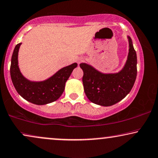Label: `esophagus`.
Here are the masks:
<instances>
[{
  "label": "esophagus",
  "mask_w": 158,
  "mask_h": 158,
  "mask_svg": "<svg viewBox=\"0 0 158 158\" xmlns=\"http://www.w3.org/2000/svg\"><path fill=\"white\" fill-rule=\"evenodd\" d=\"M83 58H79L78 59H77V63H78V64H80V63L82 62V61H83Z\"/></svg>",
  "instance_id": "1"
}]
</instances>
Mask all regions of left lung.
<instances>
[{
  "instance_id": "8db88e82",
  "label": "left lung",
  "mask_w": 158,
  "mask_h": 158,
  "mask_svg": "<svg viewBox=\"0 0 158 158\" xmlns=\"http://www.w3.org/2000/svg\"><path fill=\"white\" fill-rule=\"evenodd\" d=\"M129 52L126 63L118 73L104 74L85 63L80 64L83 71L84 91L90 101L101 106L113 105L121 101L132 89L136 78V53L128 36Z\"/></svg>"
}]
</instances>
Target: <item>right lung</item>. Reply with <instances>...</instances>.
Returning <instances> with one entry per match:
<instances>
[{
    "label": "right lung",
    "mask_w": 158,
    "mask_h": 158,
    "mask_svg": "<svg viewBox=\"0 0 158 158\" xmlns=\"http://www.w3.org/2000/svg\"><path fill=\"white\" fill-rule=\"evenodd\" d=\"M21 44H18L14 48L10 67L11 81L16 91L27 101L38 105L56 101L64 92L65 83L77 64L73 63L63 67L44 81H30L22 75L18 66V52Z\"/></svg>",
    "instance_id": "1"
}]
</instances>
